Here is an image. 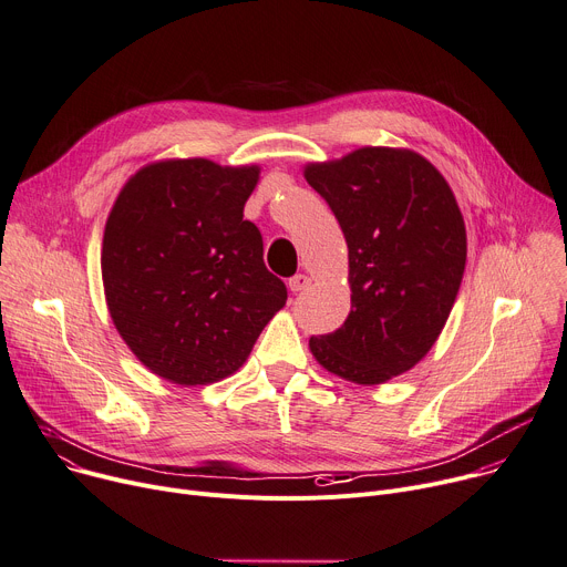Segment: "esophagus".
<instances>
[{
  "mask_svg": "<svg viewBox=\"0 0 567 567\" xmlns=\"http://www.w3.org/2000/svg\"><path fill=\"white\" fill-rule=\"evenodd\" d=\"M311 286V279L307 277V275H295V277H290L288 279V288H290V292H301V290H307Z\"/></svg>",
  "mask_w": 567,
  "mask_h": 567,
  "instance_id": "1",
  "label": "esophagus"
}]
</instances>
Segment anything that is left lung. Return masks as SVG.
I'll use <instances>...</instances> for the list:
<instances>
[{"label":"left lung","mask_w":567,"mask_h":567,"mask_svg":"<svg viewBox=\"0 0 567 567\" xmlns=\"http://www.w3.org/2000/svg\"><path fill=\"white\" fill-rule=\"evenodd\" d=\"M350 249L352 311L309 340L316 361L374 385L411 370L441 336L465 270V225L443 174L411 150L361 147L311 163Z\"/></svg>","instance_id":"8db88e82"}]
</instances>
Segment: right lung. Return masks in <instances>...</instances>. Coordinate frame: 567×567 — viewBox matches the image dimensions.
<instances>
[{
    "label": "right lung",
    "mask_w": 567,
    "mask_h": 567,
    "mask_svg": "<svg viewBox=\"0 0 567 567\" xmlns=\"http://www.w3.org/2000/svg\"><path fill=\"white\" fill-rule=\"evenodd\" d=\"M258 167L206 158L145 165L104 229L102 279L115 329L138 361L179 385L234 374L288 299L243 208Z\"/></svg>",
    "instance_id": "obj_1"
}]
</instances>
